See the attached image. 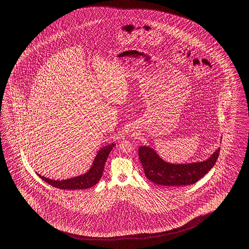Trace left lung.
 <instances>
[{
    "label": "left lung",
    "instance_id": "left-lung-1",
    "mask_svg": "<svg viewBox=\"0 0 249 249\" xmlns=\"http://www.w3.org/2000/svg\"><path fill=\"white\" fill-rule=\"evenodd\" d=\"M220 148L202 162L171 164L162 160L155 150L141 146L138 155L147 178L158 185L181 187L196 183L216 164Z\"/></svg>",
    "mask_w": 249,
    "mask_h": 249
}]
</instances>
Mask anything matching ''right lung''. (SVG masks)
I'll return each instance as SVG.
<instances>
[{"mask_svg":"<svg viewBox=\"0 0 249 249\" xmlns=\"http://www.w3.org/2000/svg\"><path fill=\"white\" fill-rule=\"evenodd\" d=\"M114 145H115L114 143H112L101 148L96 156L91 167L86 174L83 175H80L74 178H68V179H63V180H53L50 178L41 176L40 174H37L47 183L60 189L75 190V189H86V188H91L94 185L98 183L99 179L102 177L105 163Z\"/></svg>","mask_w":249,"mask_h":249,"instance_id":"1","label":"right lung"}]
</instances>
